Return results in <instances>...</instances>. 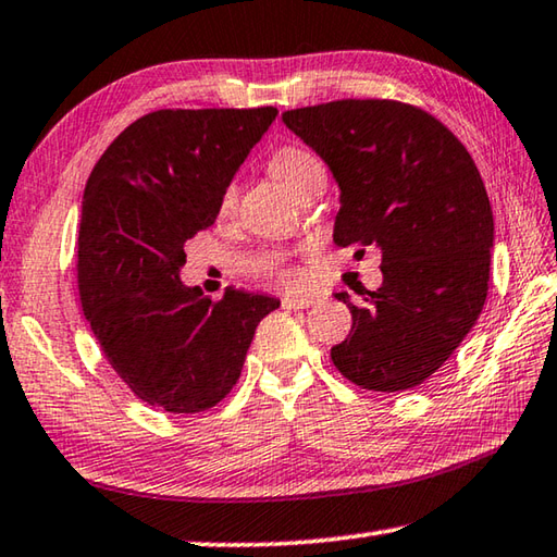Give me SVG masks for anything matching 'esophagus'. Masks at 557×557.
I'll return each instance as SVG.
<instances>
[{"mask_svg": "<svg viewBox=\"0 0 557 557\" xmlns=\"http://www.w3.org/2000/svg\"><path fill=\"white\" fill-rule=\"evenodd\" d=\"M317 305V297H309V295H285L282 297V307L285 309H307Z\"/></svg>", "mask_w": 557, "mask_h": 557, "instance_id": "34e87169", "label": "esophagus"}]
</instances>
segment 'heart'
<instances>
[{"label": "heart", "mask_w": 557, "mask_h": 557, "mask_svg": "<svg viewBox=\"0 0 557 557\" xmlns=\"http://www.w3.org/2000/svg\"><path fill=\"white\" fill-rule=\"evenodd\" d=\"M270 172L277 182L285 184L299 201L305 199L309 191H314L317 186H324V169L317 162V157L309 154L307 149H299L292 145H285L272 152ZM235 199H238V186L228 184L221 194V203H219L221 213H231ZM280 277L285 280L287 285H297V282H301V275L297 270H285Z\"/></svg>", "instance_id": "obj_1"}]
</instances>
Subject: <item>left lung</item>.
Instances as JSON below:
<instances>
[{
	"label": "left lung",
	"mask_w": 557,
	"mask_h": 557,
	"mask_svg": "<svg viewBox=\"0 0 557 557\" xmlns=\"http://www.w3.org/2000/svg\"><path fill=\"white\" fill-rule=\"evenodd\" d=\"M342 188L334 243L381 250L383 285L351 309L332 361L366 391H410L457 351L482 314L494 215L467 147L398 100H334L282 112Z\"/></svg>",
	"instance_id": "left-lung-1"
}]
</instances>
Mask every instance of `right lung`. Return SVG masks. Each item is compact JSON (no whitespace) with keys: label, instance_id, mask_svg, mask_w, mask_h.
Here are the masks:
<instances>
[{"label":"right lung","instance_id":"1","mask_svg":"<svg viewBox=\"0 0 557 557\" xmlns=\"http://www.w3.org/2000/svg\"><path fill=\"white\" fill-rule=\"evenodd\" d=\"M277 108L154 110L92 166L81 206L78 295L122 383L152 408L203 412L231 393L275 297L186 287L184 245L211 228L223 188Z\"/></svg>","mask_w":557,"mask_h":557}]
</instances>
